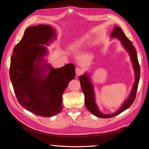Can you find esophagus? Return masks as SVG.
<instances>
[{
    "label": "esophagus",
    "instance_id": "34e87169",
    "mask_svg": "<svg viewBox=\"0 0 149 149\" xmlns=\"http://www.w3.org/2000/svg\"><path fill=\"white\" fill-rule=\"evenodd\" d=\"M75 73H76V75L78 76V75H80L83 74V70L79 68H77L75 69Z\"/></svg>",
    "mask_w": 149,
    "mask_h": 149
}]
</instances>
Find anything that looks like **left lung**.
<instances>
[{
    "instance_id": "obj_1",
    "label": "left lung",
    "mask_w": 149,
    "mask_h": 149,
    "mask_svg": "<svg viewBox=\"0 0 149 149\" xmlns=\"http://www.w3.org/2000/svg\"><path fill=\"white\" fill-rule=\"evenodd\" d=\"M111 36L112 38H118V40H120L122 44H123L124 48L129 53L130 56L131 61L132 64H133V67L135 72V77H136V78H135V82L134 83L133 87H132L131 93L129 96V98L124 102L122 107L117 112L113 113V114L105 115L100 111L96 104L93 86V84L91 82L90 78L88 77V75L85 74L81 75L79 77L81 86L83 93L84 95H85V103L86 108L94 115H95L98 117L104 118H111L120 114V113L128 109L133 104V102H134L136 97L137 90V87H138V84L140 78V66L138 59H137V52L136 51V49H135L133 45H132V42L126 37L125 34L123 31V30L117 26H115Z\"/></svg>"
}]
</instances>
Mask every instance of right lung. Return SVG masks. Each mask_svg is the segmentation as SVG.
Here are the masks:
<instances>
[{"mask_svg": "<svg viewBox=\"0 0 149 149\" xmlns=\"http://www.w3.org/2000/svg\"><path fill=\"white\" fill-rule=\"evenodd\" d=\"M55 37V29L49 25L30 26L11 56L10 77L18 102L30 112L44 117L62 110L63 93L75 77L74 64L55 69L43 63L47 51L40 45H48ZM47 69L50 70L47 76L44 73Z\"/></svg>", "mask_w": 149, "mask_h": 149, "instance_id": "right-lung-1", "label": "right lung"}]
</instances>
